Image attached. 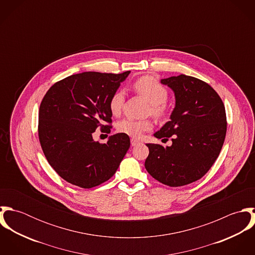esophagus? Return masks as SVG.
<instances>
[{
    "label": "esophagus",
    "instance_id": "34e87169",
    "mask_svg": "<svg viewBox=\"0 0 255 255\" xmlns=\"http://www.w3.org/2000/svg\"><path fill=\"white\" fill-rule=\"evenodd\" d=\"M130 142H131V146L137 145L138 143H140L138 140H136V139H133V138L130 140Z\"/></svg>",
    "mask_w": 255,
    "mask_h": 255
}]
</instances>
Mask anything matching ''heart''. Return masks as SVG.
Wrapping results in <instances>:
<instances>
[{
	"label": "heart",
	"mask_w": 255,
	"mask_h": 255,
	"mask_svg": "<svg viewBox=\"0 0 255 255\" xmlns=\"http://www.w3.org/2000/svg\"><path fill=\"white\" fill-rule=\"evenodd\" d=\"M133 89L136 93L143 96L150 103L148 114L155 117H162L166 113V101L168 99L167 88L151 76H142L133 83ZM125 104V92L122 90L116 91L109 101V108L114 116H119L122 113ZM153 123L151 120H135L124 119L117 124L119 132L131 137H140L145 131L152 128Z\"/></svg>",
	"instance_id": "obj_1"
}]
</instances>
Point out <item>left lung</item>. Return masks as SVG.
I'll list each match as a JSON object with an SVG mask.
<instances>
[{"label": "left lung", "instance_id": "1", "mask_svg": "<svg viewBox=\"0 0 255 255\" xmlns=\"http://www.w3.org/2000/svg\"><path fill=\"white\" fill-rule=\"evenodd\" d=\"M175 93L171 121L154 133L171 146L148 143L147 172L158 182L182 186L201 179L218 158L227 132L225 106L206 82L181 74L161 79Z\"/></svg>", "mask_w": 255, "mask_h": 255}]
</instances>
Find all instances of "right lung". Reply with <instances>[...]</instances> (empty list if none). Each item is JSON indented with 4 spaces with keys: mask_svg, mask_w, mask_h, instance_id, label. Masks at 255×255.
Masks as SVG:
<instances>
[{
    "mask_svg": "<svg viewBox=\"0 0 255 255\" xmlns=\"http://www.w3.org/2000/svg\"><path fill=\"white\" fill-rule=\"evenodd\" d=\"M129 73L73 74L52 85L42 99L39 141L47 161L65 181L91 188L118 170L130 145L128 135H111L102 144L92 134L97 128L110 133V99Z\"/></svg>",
    "mask_w": 255,
    "mask_h": 255,
    "instance_id": "add662e5",
    "label": "right lung"
}]
</instances>
